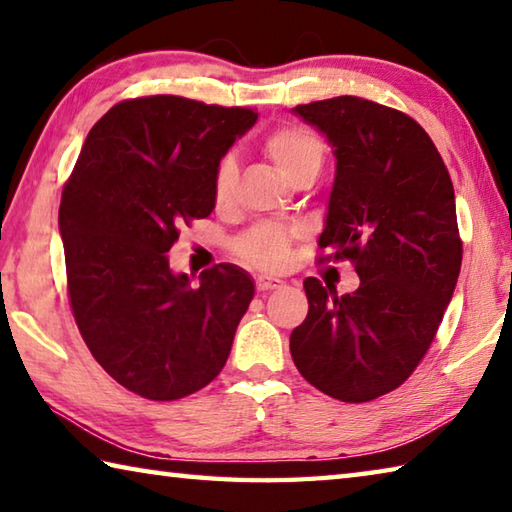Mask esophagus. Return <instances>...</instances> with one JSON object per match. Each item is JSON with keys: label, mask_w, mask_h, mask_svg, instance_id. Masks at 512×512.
Masks as SVG:
<instances>
[{"label": "esophagus", "mask_w": 512, "mask_h": 512, "mask_svg": "<svg viewBox=\"0 0 512 512\" xmlns=\"http://www.w3.org/2000/svg\"><path fill=\"white\" fill-rule=\"evenodd\" d=\"M255 284H257V290H275V288H282L284 286V282L279 277H273V275H259L257 279H255Z\"/></svg>", "instance_id": "esophagus-1"}]
</instances>
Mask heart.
Here are the masks:
<instances>
[{"mask_svg":"<svg viewBox=\"0 0 512 512\" xmlns=\"http://www.w3.org/2000/svg\"><path fill=\"white\" fill-rule=\"evenodd\" d=\"M266 155L273 159L288 182H293L297 175L313 170L317 173L324 162V142L310 128L304 126H282L275 128L264 139ZM237 184V164L233 157H224L217 164L213 177V197L215 204L222 208L233 199V190ZM293 235L286 228L277 224H264L250 230L248 235L239 239V253L248 262L262 268H279L284 266Z\"/></svg>","mask_w":512,"mask_h":512,"instance_id":"heart-1","label":"heart"}]
</instances>
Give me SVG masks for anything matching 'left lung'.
Listing matches in <instances>:
<instances>
[{"mask_svg": "<svg viewBox=\"0 0 512 512\" xmlns=\"http://www.w3.org/2000/svg\"><path fill=\"white\" fill-rule=\"evenodd\" d=\"M337 159L319 248L350 259L355 293L304 279L308 315L290 355L308 384L359 404L422 362L462 268L455 190L433 139L395 108L342 95L293 108Z\"/></svg>", "mask_w": 512, "mask_h": 512, "instance_id": "left-lung-1", "label": "left lung"}]
</instances>
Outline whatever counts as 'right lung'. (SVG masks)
<instances>
[{"label":"right lung","mask_w":512,"mask_h":512,"mask_svg":"<svg viewBox=\"0 0 512 512\" xmlns=\"http://www.w3.org/2000/svg\"><path fill=\"white\" fill-rule=\"evenodd\" d=\"M255 122L250 108L126 99L90 128L64 186L59 233L79 333L117 384L153 402L213 382L255 295L235 264L190 286L166 257L179 228L213 213L217 164Z\"/></svg>","instance_id":"1"}]
</instances>
